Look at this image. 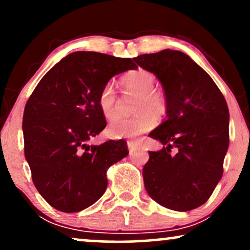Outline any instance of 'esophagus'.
<instances>
[{"mask_svg":"<svg viewBox=\"0 0 250 250\" xmlns=\"http://www.w3.org/2000/svg\"><path fill=\"white\" fill-rule=\"evenodd\" d=\"M128 149H129V154H133L137 148H139V143L135 142V141H128Z\"/></svg>","mask_w":250,"mask_h":250,"instance_id":"esophagus-1","label":"esophagus"}]
</instances>
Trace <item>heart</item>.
I'll return each mask as SVG.
<instances>
[{
	"instance_id": "1",
	"label": "heart",
	"mask_w": 250,
	"mask_h": 250,
	"mask_svg": "<svg viewBox=\"0 0 250 250\" xmlns=\"http://www.w3.org/2000/svg\"><path fill=\"white\" fill-rule=\"evenodd\" d=\"M155 79L148 70L139 69L129 73L122 79L125 93L136 95L134 103V116L111 121L108 133L115 139H135L150 131L157 125V116L167 110V102L161 91L154 88ZM99 107L105 119H113L117 114V96L113 84L107 83L99 94Z\"/></svg>"
}]
</instances>
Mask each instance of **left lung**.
Listing matches in <instances>:
<instances>
[{"label": "left lung", "instance_id": "1", "mask_svg": "<svg viewBox=\"0 0 250 250\" xmlns=\"http://www.w3.org/2000/svg\"><path fill=\"white\" fill-rule=\"evenodd\" d=\"M165 89L167 120L149 136L163 145L149 151L143 181L149 196L176 211H188L213 194L229 146V110L210 76L182 51L165 49L134 57ZM177 148V154L170 153Z\"/></svg>", "mask_w": 250, "mask_h": 250}]
</instances>
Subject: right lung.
Returning a JSON list of instances; mask_svg holds the SVG:
<instances>
[{
    "mask_svg": "<svg viewBox=\"0 0 250 250\" xmlns=\"http://www.w3.org/2000/svg\"><path fill=\"white\" fill-rule=\"evenodd\" d=\"M136 64L95 51L63 57L42 77L23 113L24 156L39 193L57 210L90 207L107 189V169L129 154L123 140L89 145L107 125L99 94Z\"/></svg>",
    "mask_w": 250,
    "mask_h": 250,
    "instance_id": "obj_1",
    "label": "right lung"
}]
</instances>
